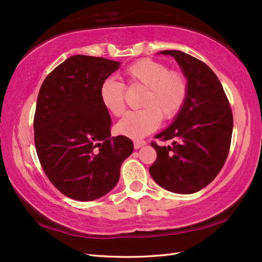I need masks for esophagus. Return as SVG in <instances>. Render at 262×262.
<instances>
[{"mask_svg":"<svg viewBox=\"0 0 262 262\" xmlns=\"http://www.w3.org/2000/svg\"><path fill=\"white\" fill-rule=\"evenodd\" d=\"M146 144V142L143 140H137L134 141V148H140L142 146H144Z\"/></svg>","mask_w":262,"mask_h":262,"instance_id":"obj_1","label":"esophagus"}]
</instances>
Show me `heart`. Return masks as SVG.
Listing matches in <instances>:
<instances>
[{"mask_svg":"<svg viewBox=\"0 0 262 262\" xmlns=\"http://www.w3.org/2000/svg\"><path fill=\"white\" fill-rule=\"evenodd\" d=\"M129 83L145 87L140 106L142 109L126 114L117 124L119 133L141 139L152 133L163 120L176 117L184 106L188 94V81L180 71L169 70L162 62L143 59L125 69ZM100 100L110 114L121 116L125 109L124 86L114 78L100 85Z\"/></svg>","mask_w":262,"mask_h":262,"instance_id":"b5f03b06","label":"heart"}]
</instances>
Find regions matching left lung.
I'll list each match as a JSON object with an SVG mask.
<instances>
[{"label": "left lung", "instance_id": "8db88e82", "mask_svg": "<svg viewBox=\"0 0 262 262\" xmlns=\"http://www.w3.org/2000/svg\"><path fill=\"white\" fill-rule=\"evenodd\" d=\"M161 53L178 62L188 80V94L175 121L155 137L172 140V144L150 143L157 157L149 173L168 191L189 194L208 186L223 168L231 146L233 113L223 86L204 62L178 50Z\"/></svg>", "mask_w": 262, "mask_h": 262}]
</instances>
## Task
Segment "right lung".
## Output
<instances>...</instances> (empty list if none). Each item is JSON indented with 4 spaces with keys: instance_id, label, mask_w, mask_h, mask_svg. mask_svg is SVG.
I'll list each match as a JSON object with an SVG mask.
<instances>
[{
    "instance_id": "1",
    "label": "right lung",
    "mask_w": 262,
    "mask_h": 262,
    "mask_svg": "<svg viewBox=\"0 0 262 262\" xmlns=\"http://www.w3.org/2000/svg\"><path fill=\"white\" fill-rule=\"evenodd\" d=\"M120 63L77 54L45 78L34 117L35 146L51 184L77 201L105 195L119 180L132 141L112 137V119L100 85Z\"/></svg>"
}]
</instances>
